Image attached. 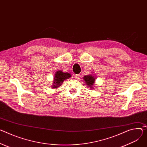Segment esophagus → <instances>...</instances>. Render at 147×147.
<instances>
[{
	"label": "esophagus",
	"instance_id": "obj_1",
	"mask_svg": "<svg viewBox=\"0 0 147 147\" xmlns=\"http://www.w3.org/2000/svg\"><path fill=\"white\" fill-rule=\"evenodd\" d=\"M80 74H76L75 76H74V78H76V79H77V78H80Z\"/></svg>",
	"mask_w": 147,
	"mask_h": 147
}]
</instances>
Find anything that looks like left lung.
Masks as SVG:
<instances>
[{
    "mask_svg": "<svg viewBox=\"0 0 147 147\" xmlns=\"http://www.w3.org/2000/svg\"><path fill=\"white\" fill-rule=\"evenodd\" d=\"M84 82L89 87L92 88V87L94 86L95 83V80H96V78L94 77L91 75L85 76L84 77Z\"/></svg>",
    "mask_w": 147,
    "mask_h": 147,
    "instance_id": "8db88e82",
    "label": "left lung"
}]
</instances>
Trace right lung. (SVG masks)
I'll return each instance as SVG.
<instances>
[{
    "instance_id": "add662e5",
    "label": "right lung",
    "mask_w": 147,
    "mask_h": 147,
    "mask_svg": "<svg viewBox=\"0 0 147 147\" xmlns=\"http://www.w3.org/2000/svg\"><path fill=\"white\" fill-rule=\"evenodd\" d=\"M70 77H71V75L68 73H64L61 71H57L55 76L54 82H53V83H53L52 87L54 88H57L59 86H60V85L62 84V83H63L65 80Z\"/></svg>"
}]
</instances>
